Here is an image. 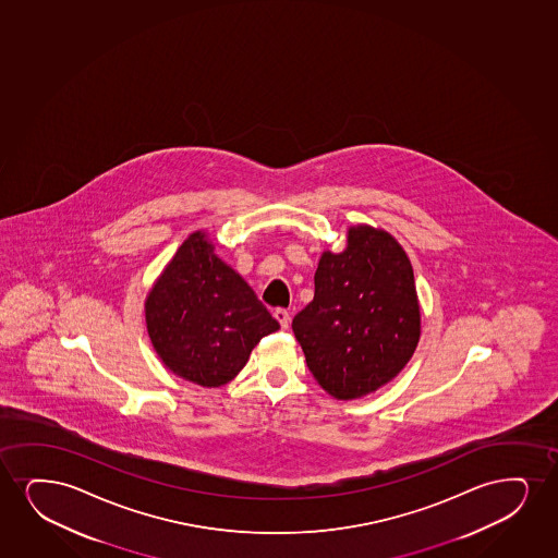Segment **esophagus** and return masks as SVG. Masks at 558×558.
Instances as JSON below:
<instances>
[{"mask_svg": "<svg viewBox=\"0 0 558 558\" xmlns=\"http://www.w3.org/2000/svg\"><path fill=\"white\" fill-rule=\"evenodd\" d=\"M274 317L279 320V325H281L282 330H287L290 325V315L289 311L282 310V307H279V310H276V313H274Z\"/></svg>", "mask_w": 558, "mask_h": 558, "instance_id": "1", "label": "esophagus"}]
</instances>
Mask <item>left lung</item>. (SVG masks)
Returning <instances> with one entry per match:
<instances>
[{
	"mask_svg": "<svg viewBox=\"0 0 558 558\" xmlns=\"http://www.w3.org/2000/svg\"><path fill=\"white\" fill-rule=\"evenodd\" d=\"M292 330L315 381L333 398L356 400L392 381L421 339L413 268L395 235L349 226L345 248L320 254L315 296Z\"/></svg>",
	"mask_w": 558,
	"mask_h": 558,
	"instance_id": "1",
	"label": "left lung"
}]
</instances>
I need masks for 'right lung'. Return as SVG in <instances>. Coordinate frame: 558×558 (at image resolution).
Returning <instances> with one entry per match:
<instances>
[{
    "mask_svg": "<svg viewBox=\"0 0 558 558\" xmlns=\"http://www.w3.org/2000/svg\"><path fill=\"white\" fill-rule=\"evenodd\" d=\"M148 338L184 381L217 388L232 381L279 323L247 281L215 254L209 233H191L145 300Z\"/></svg>",
    "mask_w": 558,
    "mask_h": 558,
    "instance_id": "obj_1",
    "label": "right lung"
}]
</instances>
